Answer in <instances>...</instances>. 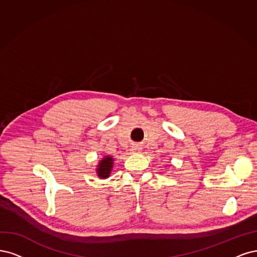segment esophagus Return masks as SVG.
I'll list each match as a JSON object with an SVG mask.
<instances>
[{
  "label": "esophagus",
  "instance_id": "obj_1",
  "mask_svg": "<svg viewBox=\"0 0 257 257\" xmlns=\"http://www.w3.org/2000/svg\"><path fill=\"white\" fill-rule=\"evenodd\" d=\"M140 150H139V148L138 147H135V148H132V152H139Z\"/></svg>",
  "mask_w": 257,
  "mask_h": 257
}]
</instances>
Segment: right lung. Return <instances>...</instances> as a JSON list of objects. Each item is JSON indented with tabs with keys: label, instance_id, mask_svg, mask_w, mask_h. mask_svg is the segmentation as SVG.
Masks as SVG:
<instances>
[{
	"label": "right lung",
	"instance_id": "right-lung-1",
	"mask_svg": "<svg viewBox=\"0 0 257 257\" xmlns=\"http://www.w3.org/2000/svg\"><path fill=\"white\" fill-rule=\"evenodd\" d=\"M112 168H113V158H111L109 156L104 157L98 165V169H97L98 176L101 178L109 177Z\"/></svg>",
	"mask_w": 257,
	"mask_h": 257
}]
</instances>
